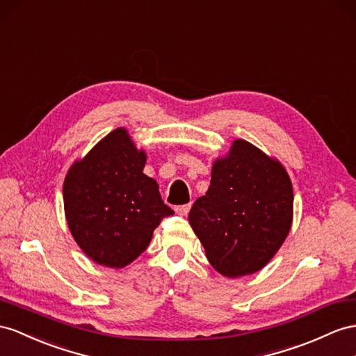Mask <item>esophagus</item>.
<instances>
[{"label":"esophagus","mask_w":356,"mask_h":356,"mask_svg":"<svg viewBox=\"0 0 356 356\" xmlns=\"http://www.w3.org/2000/svg\"><path fill=\"white\" fill-rule=\"evenodd\" d=\"M189 209H191V204H184V206H177L175 207V211L177 215L180 216H186L189 213Z\"/></svg>","instance_id":"esophagus-1"}]
</instances>
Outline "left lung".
Instances as JSON below:
<instances>
[{
	"mask_svg": "<svg viewBox=\"0 0 356 356\" xmlns=\"http://www.w3.org/2000/svg\"><path fill=\"white\" fill-rule=\"evenodd\" d=\"M188 220L221 275H251L268 265L291 229V180L278 159L234 140L229 153L213 161L211 186Z\"/></svg>",
	"mask_w": 356,
	"mask_h": 356,
	"instance_id": "1",
	"label": "left lung"
}]
</instances>
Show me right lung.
<instances>
[{"label":"right lung","instance_id":"1","mask_svg":"<svg viewBox=\"0 0 356 356\" xmlns=\"http://www.w3.org/2000/svg\"><path fill=\"white\" fill-rule=\"evenodd\" d=\"M145 161L129 132L117 127L67 171L63 200L69 230L97 265L127 266L149 247L162 218L175 213L163 204L156 180L143 172Z\"/></svg>","mask_w":356,"mask_h":356}]
</instances>
